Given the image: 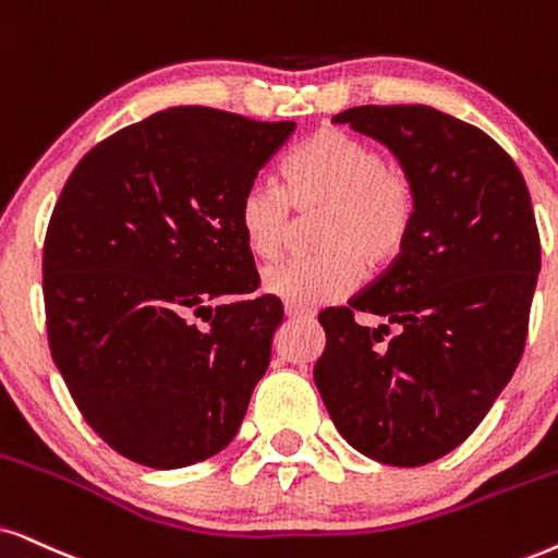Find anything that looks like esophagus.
<instances>
[{
  "label": "esophagus",
  "instance_id": "1",
  "mask_svg": "<svg viewBox=\"0 0 558 558\" xmlns=\"http://www.w3.org/2000/svg\"><path fill=\"white\" fill-rule=\"evenodd\" d=\"M286 316L291 322H306V319H312V312H308V308H301V306H291V303H286Z\"/></svg>",
  "mask_w": 558,
  "mask_h": 558
}]
</instances>
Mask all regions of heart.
<instances>
[{
  "label": "heart",
  "instance_id": "heart-1",
  "mask_svg": "<svg viewBox=\"0 0 558 558\" xmlns=\"http://www.w3.org/2000/svg\"><path fill=\"white\" fill-rule=\"evenodd\" d=\"M293 210L322 216L314 227L322 252L270 267L263 286L275 299L312 308L348 295L363 263L380 270L404 252L417 218V185L371 141L327 125L291 154L286 185L263 178L244 187L236 221L246 250L257 259L278 257L291 239Z\"/></svg>",
  "mask_w": 558,
  "mask_h": 558
}]
</instances>
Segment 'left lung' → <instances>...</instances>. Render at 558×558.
Listing matches in <instances>:
<instances>
[{
	"label": "left lung",
	"mask_w": 558,
	"mask_h": 558,
	"mask_svg": "<svg viewBox=\"0 0 558 558\" xmlns=\"http://www.w3.org/2000/svg\"><path fill=\"white\" fill-rule=\"evenodd\" d=\"M335 123L397 154L417 218L389 270L319 314L316 389L352 448L425 466L474 433L523 355L541 270L531 195L495 138L427 105H363ZM355 311L387 324L361 328Z\"/></svg>",
	"instance_id": "left-lung-1"
}]
</instances>
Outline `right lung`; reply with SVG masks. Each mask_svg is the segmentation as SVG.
Instances as JSON below:
<instances>
[{"mask_svg": "<svg viewBox=\"0 0 558 558\" xmlns=\"http://www.w3.org/2000/svg\"><path fill=\"white\" fill-rule=\"evenodd\" d=\"M293 129L214 108L154 112L92 146L56 201L48 348L87 425L141 466L227 448L265 376L280 301H208L259 288L239 197Z\"/></svg>", "mask_w": 558, "mask_h": 558, "instance_id": "1", "label": "right lung"}]
</instances>
